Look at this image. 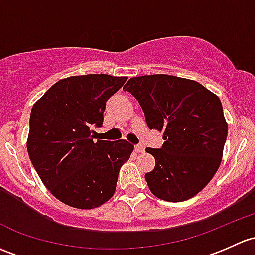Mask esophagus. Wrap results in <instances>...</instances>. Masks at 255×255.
<instances>
[{
	"label": "esophagus",
	"mask_w": 255,
	"mask_h": 255,
	"mask_svg": "<svg viewBox=\"0 0 255 255\" xmlns=\"http://www.w3.org/2000/svg\"><path fill=\"white\" fill-rule=\"evenodd\" d=\"M134 149H135L136 152H143L144 149H145V148H144L143 144H136V145L134 146Z\"/></svg>",
	"instance_id": "1"
}]
</instances>
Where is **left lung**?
Segmentation results:
<instances>
[{"label":"left lung","instance_id":"left-lung-1","mask_svg":"<svg viewBox=\"0 0 255 255\" xmlns=\"http://www.w3.org/2000/svg\"><path fill=\"white\" fill-rule=\"evenodd\" d=\"M139 101L150 129L163 132L160 149L146 148L155 167L145 175L155 197L183 202L211 181L221 163L227 123L221 101L194 80L152 74L123 87Z\"/></svg>","mask_w":255,"mask_h":255}]
</instances>
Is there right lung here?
Instances as JSON below:
<instances>
[{
  "instance_id": "add662e5",
  "label": "right lung",
  "mask_w": 255,
  "mask_h": 255,
  "mask_svg": "<svg viewBox=\"0 0 255 255\" xmlns=\"http://www.w3.org/2000/svg\"><path fill=\"white\" fill-rule=\"evenodd\" d=\"M127 77L87 74L58 80L31 109L28 154L51 194L64 204L94 209L116 191L121 166L134 145L125 139L94 140L106 101Z\"/></svg>"
}]
</instances>
